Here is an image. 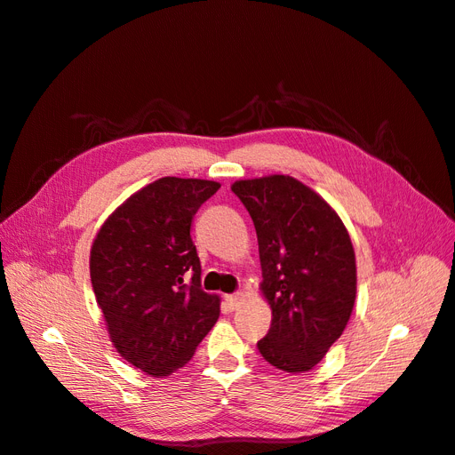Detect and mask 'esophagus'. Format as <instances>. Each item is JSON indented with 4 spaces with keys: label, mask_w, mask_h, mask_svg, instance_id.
<instances>
[{
    "label": "esophagus",
    "mask_w": 455,
    "mask_h": 455,
    "mask_svg": "<svg viewBox=\"0 0 455 455\" xmlns=\"http://www.w3.org/2000/svg\"><path fill=\"white\" fill-rule=\"evenodd\" d=\"M241 302H243V294H241V292L228 294V297H226V306H228V310H229V312L237 310L239 306H241Z\"/></svg>",
    "instance_id": "obj_1"
}]
</instances>
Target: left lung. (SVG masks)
Segmentation results:
<instances>
[{
	"mask_svg": "<svg viewBox=\"0 0 455 455\" xmlns=\"http://www.w3.org/2000/svg\"><path fill=\"white\" fill-rule=\"evenodd\" d=\"M231 191L254 222L262 292L272 306V327L258 350L281 371H310L342 335L354 308L348 231L333 208L291 176L241 180Z\"/></svg>",
	"mask_w": 455,
	"mask_h": 455,
	"instance_id": "left-lung-1",
	"label": "left lung"
}]
</instances>
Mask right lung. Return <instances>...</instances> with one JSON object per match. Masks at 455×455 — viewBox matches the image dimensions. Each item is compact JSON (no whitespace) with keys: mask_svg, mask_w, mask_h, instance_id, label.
<instances>
[{"mask_svg":"<svg viewBox=\"0 0 455 455\" xmlns=\"http://www.w3.org/2000/svg\"><path fill=\"white\" fill-rule=\"evenodd\" d=\"M218 189L208 180H156L118 206L92 244V285L110 340L147 375L186 365L218 322L220 299L201 287L191 239L195 214Z\"/></svg>","mask_w":455,"mask_h":455,"instance_id":"right-lung-1","label":"right lung"}]
</instances>
